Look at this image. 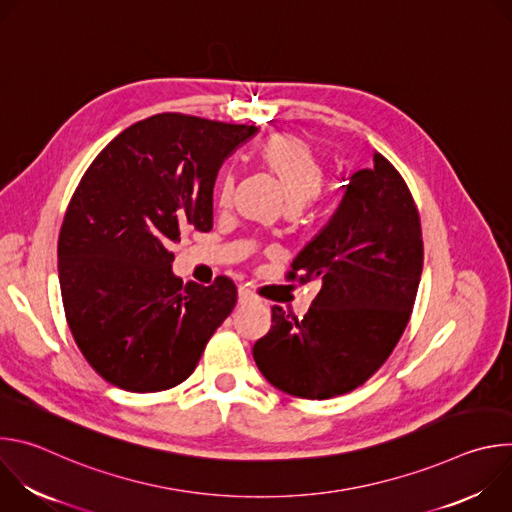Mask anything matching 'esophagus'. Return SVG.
Instances as JSON below:
<instances>
[{
  "label": "esophagus",
  "mask_w": 512,
  "mask_h": 512,
  "mask_svg": "<svg viewBox=\"0 0 512 512\" xmlns=\"http://www.w3.org/2000/svg\"><path fill=\"white\" fill-rule=\"evenodd\" d=\"M259 298L255 291H251L249 287H239V304L241 306H247V304H257Z\"/></svg>",
  "instance_id": "obj_1"
}]
</instances>
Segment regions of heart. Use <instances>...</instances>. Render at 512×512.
<instances>
[{
    "instance_id": "b5f03b06",
    "label": "heart",
    "mask_w": 512,
    "mask_h": 512,
    "mask_svg": "<svg viewBox=\"0 0 512 512\" xmlns=\"http://www.w3.org/2000/svg\"><path fill=\"white\" fill-rule=\"evenodd\" d=\"M263 168L279 182L285 192L289 210H300L322 188L326 168L312 145L294 133H277L269 137L259 152ZM233 176L225 174L218 184V196L229 200Z\"/></svg>"
}]
</instances>
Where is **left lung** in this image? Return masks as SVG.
<instances>
[{"label":"left lung","instance_id":"1","mask_svg":"<svg viewBox=\"0 0 512 512\" xmlns=\"http://www.w3.org/2000/svg\"><path fill=\"white\" fill-rule=\"evenodd\" d=\"M350 176L328 225L300 251L287 279H320L298 320L271 308V328L253 346L263 377L302 399H330L367 383L411 318L423 269L413 196L381 154Z\"/></svg>","mask_w":512,"mask_h":512}]
</instances>
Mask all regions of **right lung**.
<instances>
[{"mask_svg": "<svg viewBox=\"0 0 512 512\" xmlns=\"http://www.w3.org/2000/svg\"><path fill=\"white\" fill-rule=\"evenodd\" d=\"M255 125L162 113L121 131L70 198L58 237L68 328L91 367L131 393L186 381L237 304L233 279L204 287L172 271V245L212 229L223 162Z\"/></svg>", "mask_w": 512, "mask_h": 512, "instance_id": "right-lung-1", "label": "right lung"}]
</instances>
